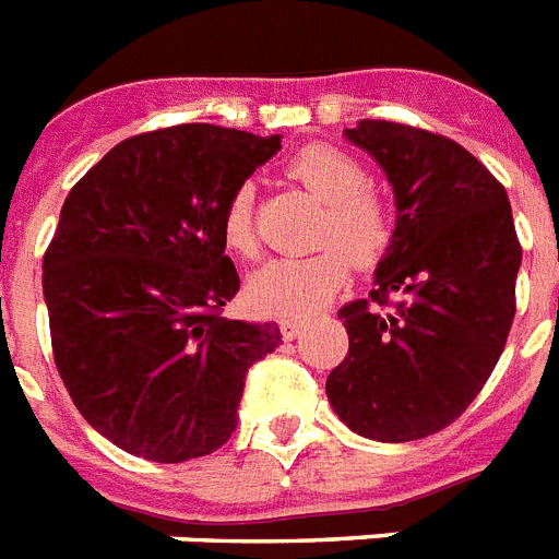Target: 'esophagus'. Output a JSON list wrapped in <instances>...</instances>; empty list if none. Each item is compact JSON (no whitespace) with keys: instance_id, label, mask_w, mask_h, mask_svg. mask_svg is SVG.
Returning <instances> with one entry per match:
<instances>
[{"instance_id":"esophagus-1","label":"esophagus","mask_w":559,"mask_h":559,"mask_svg":"<svg viewBox=\"0 0 559 559\" xmlns=\"http://www.w3.org/2000/svg\"><path fill=\"white\" fill-rule=\"evenodd\" d=\"M302 329H306V322L297 320V317H288V320L280 322V331H283L285 340H297L302 334Z\"/></svg>"}]
</instances>
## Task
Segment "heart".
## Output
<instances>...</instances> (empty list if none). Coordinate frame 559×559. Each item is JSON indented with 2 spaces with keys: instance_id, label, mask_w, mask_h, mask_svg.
Returning <instances> with one entry per match:
<instances>
[{
  "instance_id": "1",
  "label": "heart",
  "mask_w": 559,
  "mask_h": 559,
  "mask_svg": "<svg viewBox=\"0 0 559 559\" xmlns=\"http://www.w3.org/2000/svg\"><path fill=\"white\" fill-rule=\"evenodd\" d=\"M290 179L325 202L317 225V242L325 248L306 257H280L265 262L248 280L253 308L280 317H308L320 311L348 276V260L371 269L394 242V216L389 202L368 188L366 168L334 145H308L290 156ZM228 251L239 257L257 253L253 228V188L239 186L230 193L219 219Z\"/></svg>"
}]
</instances>
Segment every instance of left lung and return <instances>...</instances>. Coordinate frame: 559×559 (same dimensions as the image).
<instances>
[{
	"label": "left lung",
	"mask_w": 559,
	"mask_h": 559,
	"mask_svg": "<svg viewBox=\"0 0 559 559\" xmlns=\"http://www.w3.org/2000/svg\"><path fill=\"white\" fill-rule=\"evenodd\" d=\"M345 136L394 186L396 228L368 299L340 311L348 354L325 394L368 440H423L451 426L495 371L523 248L506 188L463 145L385 119Z\"/></svg>",
	"instance_id": "left-lung-1"
}]
</instances>
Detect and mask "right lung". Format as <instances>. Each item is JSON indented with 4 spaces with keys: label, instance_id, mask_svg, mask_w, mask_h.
I'll use <instances>...</instances> for the list:
<instances>
[{
    "label": "right lung",
    "instance_id": "1",
    "mask_svg": "<svg viewBox=\"0 0 559 559\" xmlns=\"http://www.w3.org/2000/svg\"><path fill=\"white\" fill-rule=\"evenodd\" d=\"M280 136L191 122L119 142L71 188L41 260L53 362L82 417L154 463L223 449L274 322L225 320L228 197Z\"/></svg>",
    "mask_w": 559,
    "mask_h": 559
}]
</instances>
